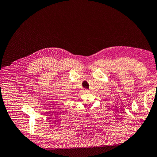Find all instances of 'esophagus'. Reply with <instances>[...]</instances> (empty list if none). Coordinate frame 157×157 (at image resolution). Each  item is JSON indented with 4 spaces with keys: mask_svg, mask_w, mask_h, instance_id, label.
<instances>
[{
    "mask_svg": "<svg viewBox=\"0 0 157 157\" xmlns=\"http://www.w3.org/2000/svg\"><path fill=\"white\" fill-rule=\"evenodd\" d=\"M83 91H84V93H88V90H86V89H85V90H84Z\"/></svg>",
    "mask_w": 157,
    "mask_h": 157,
    "instance_id": "obj_1",
    "label": "esophagus"
}]
</instances>
